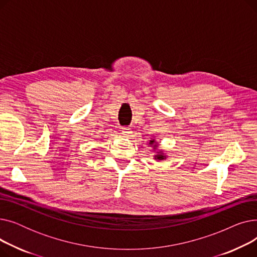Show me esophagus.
I'll use <instances>...</instances> for the list:
<instances>
[{"mask_svg": "<svg viewBox=\"0 0 257 257\" xmlns=\"http://www.w3.org/2000/svg\"><path fill=\"white\" fill-rule=\"evenodd\" d=\"M131 129L129 128V127H124V128H121V134H123L124 137H126V138H128V137H130V134H131Z\"/></svg>", "mask_w": 257, "mask_h": 257, "instance_id": "34e87169", "label": "esophagus"}]
</instances>
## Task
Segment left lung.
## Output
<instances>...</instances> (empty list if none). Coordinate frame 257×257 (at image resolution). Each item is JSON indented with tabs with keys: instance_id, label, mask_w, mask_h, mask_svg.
<instances>
[{
	"instance_id": "left-lung-1",
	"label": "left lung",
	"mask_w": 257,
	"mask_h": 257,
	"mask_svg": "<svg viewBox=\"0 0 257 257\" xmlns=\"http://www.w3.org/2000/svg\"><path fill=\"white\" fill-rule=\"evenodd\" d=\"M149 145L153 146V149H154V150H157L158 143H157L155 140H151V141L149 142ZM167 157H168V156L165 154V152H164L163 150H158V151L155 153V155H154L155 160H158V161L165 160V159H167Z\"/></svg>"
}]
</instances>
